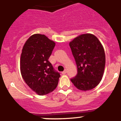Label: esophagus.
<instances>
[{"label":"esophagus","mask_w":121,"mask_h":121,"mask_svg":"<svg viewBox=\"0 0 121 121\" xmlns=\"http://www.w3.org/2000/svg\"><path fill=\"white\" fill-rule=\"evenodd\" d=\"M66 73H67V70H65L64 71H62V73L63 74H66Z\"/></svg>","instance_id":"obj_1"}]
</instances>
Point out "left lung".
Returning a JSON list of instances; mask_svg holds the SVG:
<instances>
[{
	"label": "left lung",
	"mask_w": 121,
	"mask_h": 121,
	"mask_svg": "<svg viewBox=\"0 0 121 121\" xmlns=\"http://www.w3.org/2000/svg\"><path fill=\"white\" fill-rule=\"evenodd\" d=\"M77 67V74L70 79L77 89H93L102 80L106 57L102 44L92 34L78 36L69 44Z\"/></svg>",
	"instance_id": "1"
}]
</instances>
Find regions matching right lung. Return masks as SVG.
I'll return each instance as SVG.
<instances>
[{"label":"right lung","instance_id":"add662e5","mask_svg":"<svg viewBox=\"0 0 121 121\" xmlns=\"http://www.w3.org/2000/svg\"><path fill=\"white\" fill-rule=\"evenodd\" d=\"M55 45V43L45 35L35 34L27 40L22 51V77L26 84L39 95L52 92L60 77L48 60Z\"/></svg>","mask_w":121,"mask_h":121}]
</instances>
